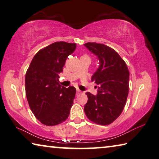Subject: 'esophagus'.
<instances>
[{"mask_svg":"<svg viewBox=\"0 0 159 159\" xmlns=\"http://www.w3.org/2000/svg\"><path fill=\"white\" fill-rule=\"evenodd\" d=\"M81 93H82V92L80 91V90H78V89L77 90V95H80Z\"/></svg>","mask_w":159,"mask_h":159,"instance_id":"1","label":"esophagus"}]
</instances>
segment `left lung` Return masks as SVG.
I'll return each mask as SVG.
<instances>
[{
  "label": "left lung",
  "mask_w": 159,
  "mask_h": 159,
  "mask_svg": "<svg viewBox=\"0 0 159 159\" xmlns=\"http://www.w3.org/2000/svg\"><path fill=\"white\" fill-rule=\"evenodd\" d=\"M84 46L97 56L99 67L91 79L98 85V93L94 96L87 92L88 101L84 110L90 121L100 125H109L120 116L127 99V65L109 46L97 43H87Z\"/></svg>",
  "instance_id": "obj_1"
}]
</instances>
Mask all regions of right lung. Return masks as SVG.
<instances>
[{
	"label": "right lung",
	"mask_w": 159,
	"mask_h": 159,
	"mask_svg": "<svg viewBox=\"0 0 159 159\" xmlns=\"http://www.w3.org/2000/svg\"><path fill=\"white\" fill-rule=\"evenodd\" d=\"M76 44L56 42L41 49L25 74V94L34 115L46 126H55L68 118L76 89L59 84V74Z\"/></svg>",
	"instance_id": "right-lung-1"
}]
</instances>
